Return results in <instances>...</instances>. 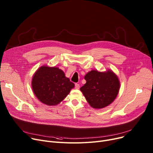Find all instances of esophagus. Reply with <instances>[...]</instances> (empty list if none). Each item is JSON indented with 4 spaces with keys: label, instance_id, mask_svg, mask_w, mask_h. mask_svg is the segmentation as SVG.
Listing matches in <instances>:
<instances>
[{
    "label": "esophagus",
    "instance_id": "obj_1",
    "mask_svg": "<svg viewBox=\"0 0 153 153\" xmlns=\"http://www.w3.org/2000/svg\"><path fill=\"white\" fill-rule=\"evenodd\" d=\"M75 88H76V89H79V88H80V85L79 84H75Z\"/></svg>",
    "mask_w": 153,
    "mask_h": 153
}]
</instances>
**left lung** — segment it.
Returning <instances> with one entry per match:
<instances>
[{
  "label": "left lung",
  "instance_id": "obj_1",
  "mask_svg": "<svg viewBox=\"0 0 153 153\" xmlns=\"http://www.w3.org/2000/svg\"><path fill=\"white\" fill-rule=\"evenodd\" d=\"M86 83L81 87L87 101L94 108H104L113 102L118 95L120 82L111 71L92 70L85 76Z\"/></svg>",
  "mask_w": 153,
  "mask_h": 153
}]
</instances>
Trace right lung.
<instances>
[{
  "label": "right lung",
  "mask_w": 153,
  "mask_h": 153,
  "mask_svg": "<svg viewBox=\"0 0 153 153\" xmlns=\"http://www.w3.org/2000/svg\"><path fill=\"white\" fill-rule=\"evenodd\" d=\"M31 85L36 97L42 103L56 105L69 94L74 84L58 68L43 66L35 73Z\"/></svg>",
  "instance_id": "obj_1"
}]
</instances>
